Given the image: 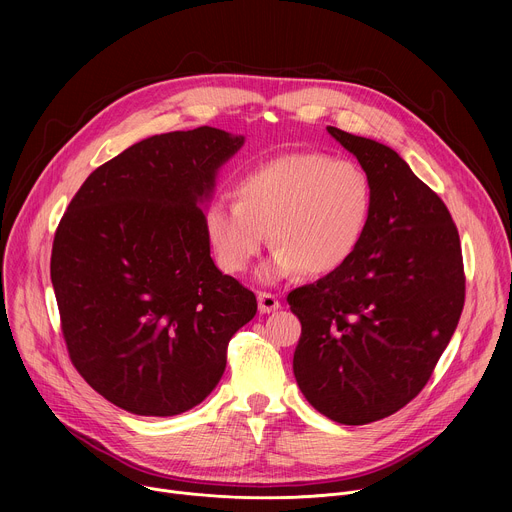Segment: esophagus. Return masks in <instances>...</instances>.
<instances>
[{"label":"esophagus","mask_w":512,"mask_h":512,"mask_svg":"<svg viewBox=\"0 0 512 512\" xmlns=\"http://www.w3.org/2000/svg\"><path fill=\"white\" fill-rule=\"evenodd\" d=\"M257 300H259V312L261 314H269V312H275V310L281 308L279 300L273 294H267V291H259Z\"/></svg>","instance_id":"esophagus-1"}]
</instances>
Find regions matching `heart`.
Here are the masks:
<instances>
[{"label":"heart","instance_id":"obj_1","mask_svg":"<svg viewBox=\"0 0 512 512\" xmlns=\"http://www.w3.org/2000/svg\"><path fill=\"white\" fill-rule=\"evenodd\" d=\"M233 196L204 208V233L216 265L245 273L265 247H275L261 265L263 281L296 271L324 275L342 267L367 231L373 210L369 174L352 160L320 152H289L247 168Z\"/></svg>","mask_w":512,"mask_h":512}]
</instances>
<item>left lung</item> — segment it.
Segmentation results:
<instances>
[{
	"label": "left lung",
	"mask_w": 512,
	"mask_h": 512,
	"mask_svg": "<svg viewBox=\"0 0 512 512\" xmlns=\"http://www.w3.org/2000/svg\"><path fill=\"white\" fill-rule=\"evenodd\" d=\"M373 184L352 257L296 287L294 375L308 403L344 425L393 415L427 385L466 298L456 223L444 200L387 145L328 127Z\"/></svg>",
	"instance_id": "8db88e82"
}]
</instances>
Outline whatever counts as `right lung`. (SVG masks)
<instances>
[{
  "label": "right lung",
  "instance_id": "add662e5",
  "mask_svg": "<svg viewBox=\"0 0 512 512\" xmlns=\"http://www.w3.org/2000/svg\"><path fill=\"white\" fill-rule=\"evenodd\" d=\"M243 141L208 125L143 139L99 166L60 218L50 279L68 356L129 413L202 403L257 314L253 291L216 269L198 206Z\"/></svg>",
  "mask_w": 512,
  "mask_h": 512
}]
</instances>
